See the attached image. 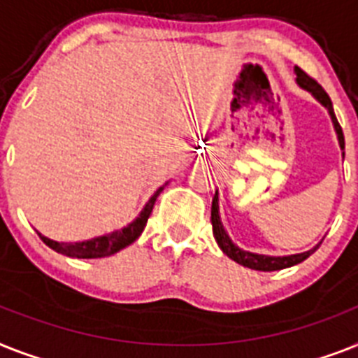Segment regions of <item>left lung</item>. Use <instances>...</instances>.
I'll return each mask as SVG.
<instances>
[{"mask_svg": "<svg viewBox=\"0 0 358 358\" xmlns=\"http://www.w3.org/2000/svg\"><path fill=\"white\" fill-rule=\"evenodd\" d=\"M296 77H298V84H300L301 88H305L307 92L315 95L322 104H324L325 108L329 110L331 119H333V124H335V130L338 134V143L340 147L344 149V134H342V127L336 121L335 110H333V103H331L329 95L322 88L320 84L316 83L315 78L307 75L301 68H296ZM211 224H213V235L219 246L222 248L226 255H228L229 259H234L235 263L243 264V266H248L252 270H263V272H272V270H281L287 268V266H294V264L301 263L309 257L313 252H316L318 246H315L309 252H303V254L298 255H287V257H268V255H257V254H250V252H245V250L237 248V246L229 241V237L226 235L224 228H222V222H220L219 217V196L215 193L213 196V204H211Z\"/></svg>", "mask_w": 358, "mask_h": 358, "instance_id": "1", "label": "left lung"}]
</instances>
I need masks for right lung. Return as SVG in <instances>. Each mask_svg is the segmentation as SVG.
Wrapping results in <instances>:
<instances>
[{
	"label": "right lung",
	"instance_id": "1",
	"mask_svg": "<svg viewBox=\"0 0 358 358\" xmlns=\"http://www.w3.org/2000/svg\"><path fill=\"white\" fill-rule=\"evenodd\" d=\"M164 191V187H159L156 193L152 194V199L147 202V206L143 208L141 215L138 219L134 220L132 224H129L127 228L119 229V231H113V234L103 235V237H95L92 241H83V243H57V241H51L48 237H43L42 234L40 239L53 248L55 252L62 255H68V257H80V259H95V257H106V255L117 254L119 250H123L124 246L132 245L134 241L138 239L141 231L147 226V220H149L150 213H152L154 202L158 199V194Z\"/></svg>",
	"mask_w": 358,
	"mask_h": 358
}]
</instances>
